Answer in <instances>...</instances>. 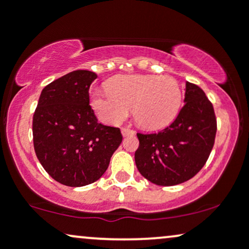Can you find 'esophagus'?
<instances>
[{"mask_svg": "<svg viewBox=\"0 0 249 249\" xmlns=\"http://www.w3.org/2000/svg\"><path fill=\"white\" fill-rule=\"evenodd\" d=\"M122 134H123V137L133 136V134H134V131L130 130V128H126V127H124V128H122Z\"/></svg>", "mask_w": 249, "mask_h": 249, "instance_id": "obj_1", "label": "esophagus"}]
</instances>
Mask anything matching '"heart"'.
<instances>
[{
	"label": "heart",
	"mask_w": 249,
	"mask_h": 249,
	"mask_svg": "<svg viewBox=\"0 0 249 249\" xmlns=\"http://www.w3.org/2000/svg\"><path fill=\"white\" fill-rule=\"evenodd\" d=\"M182 102L179 83L172 77L119 76L107 84V92L93 91L91 107L105 123L118 125L130 110L137 124L146 130L170 125L178 116Z\"/></svg>",
	"instance_id": "1"
}]
</instances>
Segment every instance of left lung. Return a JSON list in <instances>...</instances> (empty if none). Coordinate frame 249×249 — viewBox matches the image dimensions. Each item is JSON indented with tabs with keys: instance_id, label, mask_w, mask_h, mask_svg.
Segmentation results:
<instances>
[{
	"instance_id": "8db88e82",
	"label": "left lung",
	"mask_w": 249,
	"mask_h": 249,
	"mask_svg": "<svg viewBox=\"0 0 249 249\" xmlns=\"http://www.w3.org/2000/svg\"><path fill=\"white\" fill-rule=\"evenodd\" d=\"M184 102L170 126L158 133H137V168L159 186H174L193 178L213 148L216 119L212 103L198 85L190 82H186Z\"/></svg>"
}]
</instances>
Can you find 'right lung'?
I'll use <instances>...</instances> for the list:
<instances>
[{"label":"right lung","mask_w":249,"mask_h":249,"mask_svg":"<svg viewBox=\"0 0 249 249\" xmlns=\"http://www.w3.org/2000/svg\"><path fill=\"white\" fill-rule=\"evenodd\" d=\"M97 75L76 70L42 90L33 118L34 148L51 178L65 186L92 184L123 141L118 127L98 123L89 105Z\"/></svg>","instance_id":"right-lung-1"}]
</instances>
